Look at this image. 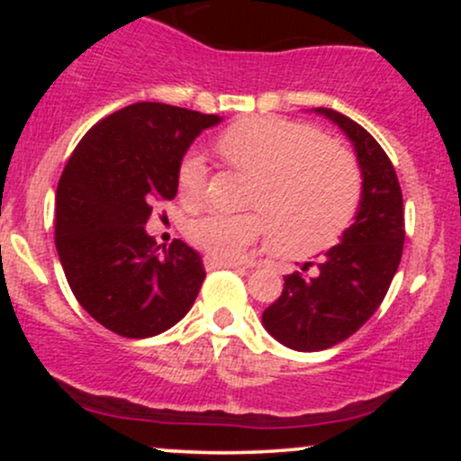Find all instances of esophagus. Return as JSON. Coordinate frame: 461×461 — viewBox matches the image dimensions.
<instances>
[{"label":"esophagus","mask_w":461,"mask_h":461,"mask_svg":"<svg viewBox=\"0 0 461 461\" xmlns=\"http://www.w3.org/2000/svg\"><path fill=\"white\" fill-rule=\"evenodd\" d=\"M203 264L208 271H216V268H238L240 264L234 262V260H219V258H212V256H205L203 258Z\"/></svg>","instance_id":"esophagus-1"}]
</instances>
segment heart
<instances>
[{
  "label": "heart",
  "instance_id": "b5f03b06",
  "mask_svg": "<svg viewBox=\"0 0 461 461\" xmlns=\"http://www.w3.org/2000/svg\"><path fill=\"white\" fill-rule=\"evenodd\" d=\"M216 151L253 177L249 205L265 216L205 212L190 221L188 240L208 256L238 260L268 234V223L279 251L312 256L336 245L356 219L362 199L357 164L308 123L275 116L240 121L219 134ZM205 184L203 156L188 151L177 171L179 197L197 203Z\"/></svg>",
  "mask_w": 461,
  "mask_h": 461
}]
</instances>
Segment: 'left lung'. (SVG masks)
<instances>
[{
  "label": "left lung",
  "mask_w": 461,
  "mask_h": 461,
  "mask_svg": "<svg viewBox=\"0 0 461 461\" xmlns=\"http://www.w3.org/2000/svg\"><path fill=\"white\" fill-rule=\"evenodd\" d=\"M316 113L338 123L356 145L364 182L356 221L340 245L325 253L314 275H285L282 297L264 310L267 331L294 351H322L353 336L382 305L405 242L403 194L388 153L342 113ZM308 267L314 264L303 271Z\"/></svg>",
  "instance_id": "8db88e82"
}]
</instances>
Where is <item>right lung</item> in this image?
<instances>
[{
    "label": "right lung",
    "instance_id": "right-lung-1",
    "mask_svg": "<svg viewBox=\"0 0 461 461\" xmlns=\"http://www.w3.org/2000/svg\"><path fill=\"white\" fill-rule=\"evenodd\" d=\"M216 114L140 102L84 134L56 190V249L84 310L123 338H149L186 316L205 279L186 242L156 247L145 231L177 194L184 153Z\"/></svg>",
    "mask_w": 461,
    "mask_h": 461
}]
</instances>
